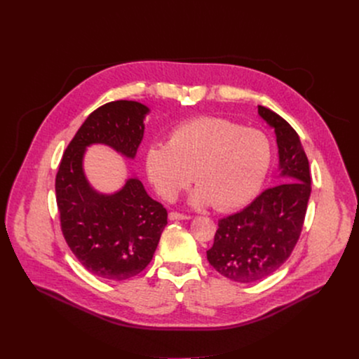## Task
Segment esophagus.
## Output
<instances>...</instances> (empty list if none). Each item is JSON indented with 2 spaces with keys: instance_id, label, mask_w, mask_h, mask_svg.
<instances>
[{
  "instance_id": "obj_1",
  "label": "esophagus",
  "mask_w": 359,
  "mask_h": 359,
  "mask_svg": "<svg viewBox=\"0 0 359 359\" xmlns=\"http://www.w3.org/2000/svg\"><path fill=\"white\" fill-rule=\"evenodd\" d=\"M169 219H170V220H189L190 216L183 215V213H179V212H170V213H169Z\"/></svg>"
}]
</instances>
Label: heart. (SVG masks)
Segmentation results:
<instances>
[{
	"label": "heart",
	"mask_w": 359,
	"mask_h": 359,
	"mask_svg": "<svg viewBox=\"0 0 359 359\" xmlns=\"http://www.w3.org/2000/svg\"><path fill=\"white\" fill-rule=\"evenodd\" d=\"M146 172L155 190L175 200L191 182L193 206L212 203L226 212L243 206L259 191L271 163L266 133L227 119L201 116L177 125L168 144L146 150Z\"/></svg>",
	"instance_id": "obj_1"
}]
</instances>
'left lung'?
I'll return each instance as SVG.
<instances>
[{
  "mask_svg": "<svg viewBox=\"0 0 359 359\" xmlns=\"http://www.w3.org/2000/svg\"><path fill=\"white\" fill-rule=\"evenodd\" d=\"M259 114L276 130L280 169L287 182L264 190L241 212L219 220L208 260L236 283L259 281L288 260L311 194L310 163L297 132L269 108L259 107Z\"/></svg>",
  "mask_w": 359,
  "mask_h": 359,
  "instance_id": "left-lung-1",
  "label": "left lung"
}]
</instances>
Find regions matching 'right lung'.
<instances>
[{"label": "right lung", "mask_w": 359, "mask_h": 359, "mask_svg": "<svg viewBox=\"0 0 359 359\" xmlns=\"http://www.w3.org/2000/svg\"><path fill=\"white\" fill-rule=\"evenodd\" d=\"M149 109L133 100H115L93 111L65 149L55 179L61 230L78 262L93 276L123 281L151 262L168 224L163 204L147 196L137 179L115 194H99L88 184L85 147L105 143L135 158Z\"/></svg>", "instance_id": "right-lung-1"}]
</instances>
